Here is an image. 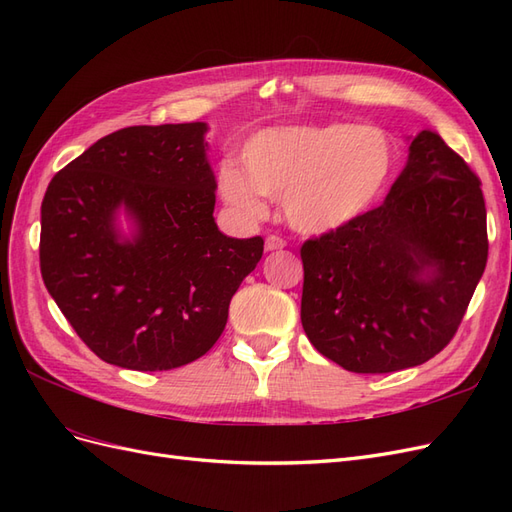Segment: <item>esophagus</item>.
<instances>
[{"instance_id":"34e87169","label":"esophagus","mask_w":512,"mask_h":512,"mask_svg":"<svg viewBox=\"0 0 512 512\" xmlns=\"http://www.w3.org/2000/svg\"><path fill=\"white\" fill-rule=\"evenodd\" d=\"M286 247V239L277 237V235H269L267 241H265V250L267 252H275V250H284Z\"/></svg>"}]
</instances>
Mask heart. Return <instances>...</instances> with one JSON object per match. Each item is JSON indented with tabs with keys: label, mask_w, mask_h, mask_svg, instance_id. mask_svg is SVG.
I'll return each instance as SVG.
<instances>
[{
	"label": "heart",
	"mask_w": 512,
	"mask_h": 512,
	"mask_svg": "<svg viewBox=\"0 0 512 512\" xmlns=\"http://www.w3.org/2000/svg\"><path fill=\"white\" fill-rule=\"evenodd\" d=\"M243 170L220 168L224 203L245 220L265 215V198H284L286 218L324 235L374 209L395 175V147L378 126L303 123L260 130L241 151Z\"/></svg>",
	"instance_id": "heart-1"
}]
</instances>
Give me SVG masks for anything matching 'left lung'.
<instances>
[{
    "instance_id": "8db88e82",
    "label": "left lung",
    "mask_w": 512,
    "mask_h": 512,
    "mask_svg": "<svg viewBox=\"0 0 512 512\" xmlns=\"http://www.w3.org/2000/svg\"><path fill=\"white\" fill-rule=\"evenodd\" d=\"M487 254L480 179L423 130L380 207L301 245L305 335L354 374L421 365L455 337Z\"/></svg>"
}]
</instances>
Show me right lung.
Instances as JSON below:
<instances>
[{"label": "right lung", "instance_id": "right-lung-1", "mask_svg": "<svg viewBox=\"0 0 512 512\" xmlns=\"http://www.w3.org/2000/svg\"><path fill=\"white\" fill-rule=\"evenodd\" d=\"M205 123L132 126L100 138L51 179L40 273L61 314L102 361L183 367L218 342L232 294L265 239H232L213 220ZM139 224L119 242L114 211Z\"/></svg>", "mask_w": 512, "mask_h": 512}]
</instances>
